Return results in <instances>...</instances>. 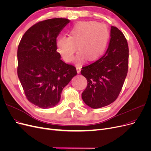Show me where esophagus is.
I'll use <instances>...</instances> for the list:
<instances>
[{
    "mask_svg": "<svg viewBox=\"0 0 151 151\" xmlns=\"http://www.w3.org/2000/svg\"><path fill=\"white\" fill-rule=\"evenodd\" d=\"M81 68V67H80V66H76V71H77V73L78 74L80 73Z\"/></svg>",
    "mask_w": 151,
    "mask_h": 151,
    "instance_id": "1",
    "label": "esophagus"
}]
</instances>
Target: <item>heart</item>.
<instances>
[{
  "label": "heart",
  "mask_w": 151,
  "mask_h": 151,
  "mask_svg": "<svg viewBox=\"0 0 151 151\" xmlns=\"http://www.w3.org/2000/svg\"><path fill=\"white\" fill-rule=\"evenodd\" d=\"M109 32L105 25L96 22H81L70 30L69 37L61 36L57 40V51L66 62L74 59L76 47L80 53L76 62L86 59L93 61L103 54L109 40Z\"/></svg>",
  "instance_id": "obj_1"
}]
</instances>
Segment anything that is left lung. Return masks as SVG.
Returning a JSON list of instances; mask_svg holds the SVG:
<instances>
[{"instance_id":"obj_1","label":"left lung","mask_w":151,"mask_h":151,"mask_svg":"<svg viewBox=\"0 0 151 151\" xmlns=\"http://www.w3.org/2000/svg\"><path fill=\"white\" fill-rule=\"evenodd\" d=\"M106 52L98 60L82 67L81 75L88 82L81 97L93 109L104 107L118 97L127 74L129 47L126 37L118 28H111Z\"/></svg>"}]
</instances>
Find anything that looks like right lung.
Returning a JSON list of instances; mask_svg holds the SVG:
<instances>
[{
    "mask_svg": "<svg viewBox=\"0 0 151 151\" xmlns=\"http://www.w3.org/2000/svg\"><path fill=\"white\" fill-rule=\"evenodd\" d=\"M70 22L56 18L38 22L22 37L17 50V75L29 101L47 109L57 105L63 89L77 72L60 59L57 38Z\"/></svg>",
    "mask_w": 151,
    "mask_h": 151,
    "instance_id": "right-lung-1",
    "label": "right lung"
}]
</instances>
